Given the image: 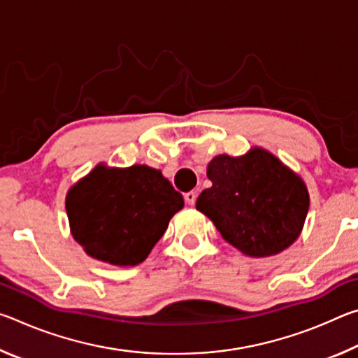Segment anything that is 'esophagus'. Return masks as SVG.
<instances>
[{
	"label": "esophagus",
	"mask_w": 358,
	"mask_h": 358,
	"mask_svg": "<svg viewBox=\"0 0 358 358\" xmlns=\"http://www.w3.org/2000/svg\"><path fill=\"white\" fill-rule=\"evenodd\" d=\"M196 199H197V192L189 191V192L185 194V201H186L187 205H191V207L194 203H196Z\"/></svg>",
	"instance_id": "obj_1"
}]
</instances>
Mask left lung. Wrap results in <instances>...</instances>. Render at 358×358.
Masks as SVG:
<instances>
[{
    "label": "left lung",
    "instance_id": "obj_1",
    "mask_svg": "<svg viewBox=\"0 0 358 358\" xmlns=\"http://www.w3.org/2000/svg\"><path fill=\"white\" fill-rule=\"evenodd\" d=\"M207 177L211 187L197 197L196 208L245 256H275L300 237L310 208L308 187L270 151L252 147L243 156L217 155Z\"/></svg>",
    "mask_w": 358,
    "mask_h": 358
}]
</instances>
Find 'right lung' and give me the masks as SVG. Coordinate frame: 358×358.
I'll use <instances>...</instances> for the list:
<instances>
[{
    "mask_svg": "<svg viewBox=\"0 0 358 358\" xmlns=\"http://www.w3.org/2000/svg\"><path fill=\"white\" fill-rule=\"evenodd\" d=\"M183 207L171 181L145 164H98L66 194L72 237L90 257L117 266L142 264Z\"/></svg>",
    "mask_w": 358,
    "mask_h": 358,
    "instance_id": "right-lung-1",
    "label": "right lung"
}]
</instances>
